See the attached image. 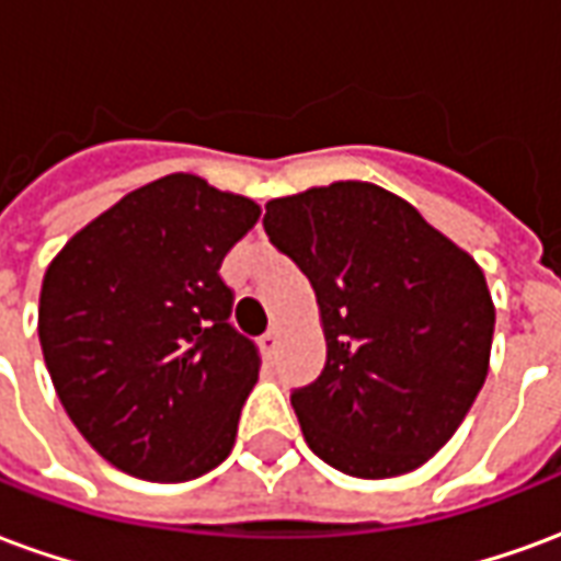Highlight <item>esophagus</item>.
I'll return each mask as SVG.
<instances>
[{
	"instance_id": "34e87169",
	"label": "esophagus",
	"mask_w": 561,
	"mask_h": 561,
	"mask_svg": "<svg viewBox=\"0 0 561 561\" xmlns=\"http://www.w3.org/2000/svg\"><path fill=\"white\" fill-rule=\"evenodd\" d=\"M261 348H264L267 354L276 352V348H279V330H276V328L267 330V333L261 336Z\"/></svg>"
}]
</instances>
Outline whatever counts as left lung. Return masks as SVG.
Here are the masks:
<instances>
[{"label": "left lung", "instance_id": "obj_1", "mask_svg": "<svg viewBox=\"0 0 561 561\" xmlns=\"http://www.w3.org/2000/svg\"><path fill=\"white\" fill-rule=\"evenodd\" d=\"M264 231L306 273L328 340L321 376L291 393L306 445L366 481L423 466L490 369L495 306L478 261L360 180L273 197Z\"/></svg>", "mask_w": 561, "mask_h": 561}]
</instances>
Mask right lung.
Wrapping results in <instances>:
<instances>
[{"instance_id":"right-lung-1","label":"right lung","mask_w":561,"mask_h":561,"mask_svg":"<svg viewBox=\"0 0 561 561\" xmlns=\"http://www.w3.org/2000/svg\"><path fill=\"white\" fill-rule=\"evenodd\" d=\"M257 216L252 197L168 173L80 228L44 273L56 397L119 471L180 483L231 454L261 357L228 321L219 267Z\"/></svg>"}]
</instances>
